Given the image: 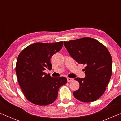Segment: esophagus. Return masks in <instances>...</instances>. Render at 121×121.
Returning a JSON list of instances; mask_svg holds the SVG:
<instances>
[{
    "mask_svg": "<svg viewBox=\"0 0 121 121\" xmlns=\"http://www.w3.org/2000/svg\"><path fill=\"white\" fill-rule=\"evenodd\" d=\"M73 80V78H69V77L67 78V81H68V82H71Z\"/></svg>",
    "mask_w": 121,
    "mask_h": 121,
    "instance_id": "1",
    "label": "esophagus"
}]
</instances>
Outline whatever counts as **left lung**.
Here are the masks:
<instances>
[{
	"instance_id": "obj_1",
	"label": "left lung",
	"mask_w": 121,
	"mask_h": 121,
	"mask_svg": "<svg viewBox=\"0 0 121 121\" xmlns=\"http://www.w3.org/2000/svg\"><path fill=\"white\" fill-rule=\"evenodd\" d=\"M69 54L79 64L85 65L84 78L77 77L79 88L73 95L82 102L95 101L106 91L112 73V60L109 51L101 43L90 37L64 42Z\"/></svg>"
}]
</instances>
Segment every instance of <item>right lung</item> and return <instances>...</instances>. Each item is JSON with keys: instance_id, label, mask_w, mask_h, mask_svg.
I'll list each match as a JSON object with an SVG mask.
<instances>
[{"instance_id": "1", "label": "right lung", "mask_w": 121, "mask_h": 121, "mask_svg": "<svg viewBox=\"0 0 121 121\" xmlns=\"http://www.w3.org/2000/svg\"><path fill=\"white\" fill-rule=\"evenodd\" d=\"M63 42L36 43L21 51L16 61L18 82L28 101L39 106L50 105L58 97L59 89L67 82L65 77H52L44 70L52 69L51 59L61 50Z\"/></svg>"}]
</instances>
